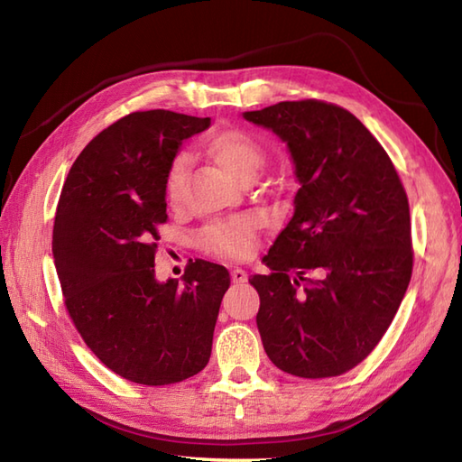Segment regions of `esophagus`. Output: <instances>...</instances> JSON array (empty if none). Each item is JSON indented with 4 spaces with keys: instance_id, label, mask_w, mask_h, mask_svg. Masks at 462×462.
<instances>
[{
    "instance_id": "1",
    "label": "esophagus",
    "mask_w": 462,
    "mask_h": 462,
    "mask_svg": "<svg viewBox=\"0 0 462 462\" xmlns=\"http://www.w3.org/2000/svg\"><path fill=\"white\" fill-rule=\"evenodd\" d=\"M230 276H232V282H234V283H244V282L248 280L246 270H242V268H234V270L230 272Z\"/></svg>"
}]
</instances>
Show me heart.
<instances>
[{"mask_svg":"<svg viewBox=\"0 0 462 462\" xmlns=\"http://www.w3.org/2000/svg\"><path fill=\"white\" fill-rule=\"evenodd\" d=\"M204 152L222 169L236 176L242 182H250L266 164L263 144L242 129H226L210 134L202 144ZM190 179V161L186 154H176L164 174V199L172 208H180L184 202L186 184ZM199 244L204 252L226 260H246L256 252L258 226L248 216L216 220L204 226L199 234Z\"/></svg>","mask_w":462,"mask_h":462,"instance_id":"1","label":"heart"}]
</instances>
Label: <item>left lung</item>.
Masks as SVG:
<instances>
[{"instance_id":"left-lung-1","label":"left lung","mask_w":462,"mask_h":462,"mask_svg":"<svg viewBox=\"0 0 462 462\" xmlns=\"http://www.w3.org/2000/svg\"><path fill=\"white\" fill-rule=\"evenodd\" d=\"M244 119L288 143L301 189L268 256L256 323L276 367L337 377L375 349L413 273L407 192L389 154L333 103L282 101Z\"/></svg>"}]
</instances>
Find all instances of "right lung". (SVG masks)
I'll return each mask as SVG.
<instances>
[{"instance_id": "1", "label": "right lung", "mask_w": 462, "mask_h": 462, "mask_svg": "<svg viewBox=\"0 0 462 462\" xmlns=\"http://www.w3.org/2000/svg\"><path fill=\"white\" fill-rule=\"evenodd\" d=\"M210 126L164 109L106 126L77 156L59 196L53 258L73 326L126 381L171 385L206 367L230 273L190 262L182 283L154 278L164 174L184 139Z\"/></svg>"}]
</instances>
